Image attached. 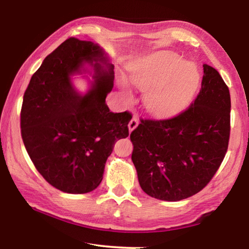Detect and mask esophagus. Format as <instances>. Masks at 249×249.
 <instances>
[{
    "label": "esophagus",
    "mask_w": 249,
    "mask_h": 249,
    "mask_svg": "<svg viewBox=\"0 0 249 249\" xmlns=\"http://www.w3.org/2000/svg\"><path fill=\"white\" fill-rule=\"evenodd\" d=\"M137 125H138V120H137V117L134 116L133 119L129 121V123H128L129 132H133V130L137 127Z\"/></svg>",
    "instance_id": "esophagus-1"
}]
</instances>
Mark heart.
<instances>
[{"label":"heart","instance_id":"heart-1","mask_svg":"<svg viewBox=\"0 0 249 249\" xmlns=\"http://www.w3.org/2000/svg\"><path fill=\"white\" fill-rule=\"evenodd\" d=\"M128 71L134 86L146 90L144 104L155 115H170L182 109L201 81L196 66L171 52L148 54L130 65Z\"/></svg>","mask_w":249,"mask_h":249}]
</instances>
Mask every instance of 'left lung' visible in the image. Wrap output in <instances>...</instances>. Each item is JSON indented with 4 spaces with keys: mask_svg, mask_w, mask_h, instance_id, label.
Returning <instances> with one entry per match:
<instances>
[{
    "mask_svg": "<svg viewBox=\"0 0 249 249\" xmlns=\"http://www.w3.org/2000/svg\"><path fill=\"white\" fill-rule=\"evenodd\" d=\"M201 90L187 109L166 120H141L130 133L132 160L141 188L162 201L200 192L220 168L231 132L230 90L203 65Z\"/></svg>",
    "mask_w": 249,
    "mask_h": 249,
    "instance_id": "8db88e82",
    "label": "left lung"
}]
</instances>
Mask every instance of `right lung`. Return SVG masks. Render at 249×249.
<instances>
[{
	"label": "right lung",
	"mask_w": 249,
	"mask_h": 249,
	"mask_svg": "<svg viewBox=\"0 0 249 249\" xmlns=\"http://www.w3.org/2000/svg\"><path fill=\"white\" fill-rule=\"evenodd\" d=\"M104 56L99 45L70 37L45 58L24 93L25 148L44 179L62 192L81 195L98 188L116 141L128 136L132 114L113 113L105 103L114 66ZM84 63L94 67L95 81L81 96L70 75Z\"/></svg>",
	"instance_id": "obj_1"
}]
</instances>
